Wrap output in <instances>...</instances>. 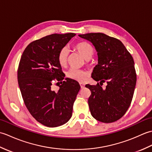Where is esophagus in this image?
Segmentation results:
<instances>
[{"label":"esophagus","instance_id":"34e87169","mask_svg":"<svg viewBox=\"0 0 152 152\" xmlns=\"http://www.w3.org/2000/svg\"><path fill=\"white\" fill-rule=\"evenodd\" d=\"M80 87H81V88H85V84H84V83H80Z\"/></svg>","mask_w":152,"mask_h":152}]
</instances>
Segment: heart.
Here are the masks:
<instances>
[{
  "label": "heart",
  "mask_w": 152,
  "mask_h": 152,
  "mask_svg": "<svg viewBox=\"0 0 152 152\" xmlns=\"http://www.w3.org/2000/svg\"><path fill=\"white\" fill-rule=\"evenodd\" d=\"M75 48L78 51V53L81 54L82 57L87 61L91 59L93 54V48L88 43H78L76 45ZM68 56H69V50L66 48L64 47L60 50L59 55H58V61L61 66H64L66 64ZM66 76L69 78L76 80V81L83 82L87 78L88 73L82 70L71 68L68 70Z\"/></svg>",
  "instance_id": "1"
}]
</instances>
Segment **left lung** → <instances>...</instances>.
<instances>
[{
    "instance_id": "1",
    "label": "left lung",
    "mask_w": 152,
    "mask_h": 152,
    "mask_svg": "<svg viewBox=\"0 0 152 152\" xmlns=\"http://www.w3.org/2000/svg\"><path fill=\"white\" fill-rule=\"evenodd\" d=\"M78 36L91 42L97 52L98 64L91 74L105 89L87 84L91 94L88 104L92 116L102 123L118 120L127 112L133 99L137 75L133 57L121 42L104 33H87Z\"/></svg>"
}]
</instances>
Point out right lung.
I'll list each match as a JSON object with an SVG mask.
<instances>
[{
	"mask_svg": "<svg viewBox=\"0 0 152 152\" xmlns=\"http://www.w3.org/2000/svg\"><path fill=\"white\" fill-rule=\"evenodd\" d=\"M75 35L53 34L35 40L25 48L19 62L18 80L25 106L37 121L47 127L61 126L72 117L80 86L64 78L58 55ZM54 79L62 83L57 92L52 89Z\"/></svg>",
	"mask_w": 152,
	"mask_h": 152,
	"instance_id": "right-lung-1",
	"label": "right lung"
}]
</instances>
